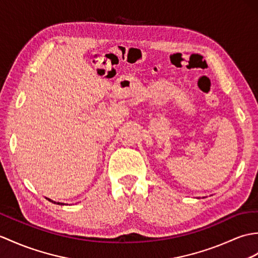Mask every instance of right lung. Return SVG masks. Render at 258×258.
I'll list each match as a JSON object with an SVG mask.
<instances>
[{"label": "right lung", "instance_id": "right-lung-1", "mask_svg": "<svg viewBox=\"0 0 258 258\" xmlns=\"http://www.w3.org/2000/svg\"><path fill=\"white\" fill-rule=\"evenodd\" d=\"M48 200H49L50 202H52V203H56L55 201H52V200H50V199H48ZM57 205H63V203H59V202H57Z\"/></svg>", "mask_w": 258, "mask_h": 258}]
</instances>
